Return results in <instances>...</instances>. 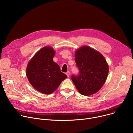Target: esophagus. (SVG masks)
<instances>
[{"label": "esophagus", "instance_id": "1", "mask_svg": "<svg viewBox=\"0 0 133 133\" xmlns=\"http://www.w3.org/2000/svg\"><path fill=\"white\" fill-rule=\"evenodd\" d=\"M66 75L68 77V76H69V75H70V72H69V71H68L66 73Z\"/></svg>", "mask_w": 133, "mask_h": 133}]
</instances>
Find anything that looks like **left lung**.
I'll return each mask as SVG.
<instances>
[{"instance_id": "8db88e82", "label": "left lung", "mask_w": 133, "mask_h": 133, "mask_svg": "<svg viewBox=\"0 0 133 133\" xmlns=\"http://www.w3.org/2000/svg\"><path fill=\"white\" fill-rule=\"evenodd\" d=\"M75 62L78 75H72V80L79 92L90 95L103 86L108 76L109 68L103 56L94 49L84 46L76 51Z\"/></svg>"}]
</instances>
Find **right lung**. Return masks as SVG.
<instances>
[{
  "label": "right lung",
  "mask_w": 133,
  "mask_h": 133,
  "mask_svg": "<svg viewBox=\"0 0 133 133\" xmlns=\"http://www.w3.org/2000/svg\"><path fill=\"white\" fill-rule=\"evenodd\" d=\"M55 53L51 47L42 48L29 61L26 68V75L31 85L45 94L54 92L67 77L53 61Z\"/></svg>",
  "instance_id": "add662e5"
}]
</instances>
